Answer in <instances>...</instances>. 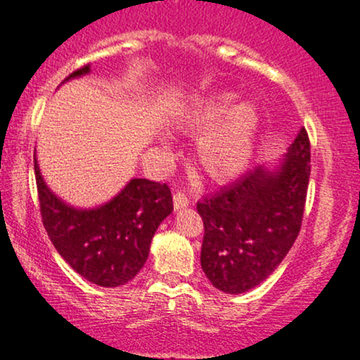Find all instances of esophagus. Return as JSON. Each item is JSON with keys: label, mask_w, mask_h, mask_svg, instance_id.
<instances>
[{"label": "esophagus", "mask_w": 360, "mask_h": 360, "mask_svg": "<svg viewBox=\"0 0 360 360\" xmlns=\"http://www.w3.org/2000/svg\"><path fill=\"white\" fill-rule=\"evenodd\" d=\"M172 201H174V210H176V212L188 208V206H189V198L186 196L184 193H176L174 198H172Z\"/></svg>", "instance_id": "obj_1"}]
</instances>
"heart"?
<instances>
[{
	"instance_id": "obj_1",
	"label": "heart",
	"mask_w": 360,
	"mask_h": 360,
	"mask_svg": "<svg viewBox=\"0 0 360 360\" xmlns=\"http://www.w3.org/2000/svg\"><path fill=\"white\" fill-rule=\"evenodd\" d=\"M235 101L233 93H217L198 101L177 118L181 131H204L196 143V162L206 177L229 181L245 171L260 127L254 101Z\"/></svg>"
}]
</instances>
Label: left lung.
I'll return each mask as SVG.
<instances>
[{
    "label": "left lung",
    "instance_id": "1",
    "mask_svg": "<svg viewBox=\"0 0 360 360\" xmlns=\"http://www.w3.org/2000/svg\"><path fill=\"white\" fill-rule=\"evenodd\" d=\"M309 171L308 134L300 128L283 159L198 203L201 267L214 288L240 295L278 269L300 233Z\"/></svg>",
    "mask_w": 360,
    "mask_h": 360
}]
</instances>
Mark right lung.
Masks as SVG:
<instances>
[{
  "label": "right lung",
  "instance_id": "1",
  "mask_svg": "<svg viewBox=\"0 0 360 360\" xmlns=\"http://www.w3.org/2000/svg\"><path fill=\"white\" fill-rule=\"evenodd\" d=\"M89 72V65H84L62 84ZM34 164L44 226L60 257L101 288H117L134 279L148 257L155 230L172 213L167 186L134 177L106 203L77 208L49 188L37 152Z\"/></svg>",
  "mask_w": 360,
  "mask_h": 360
}]
</instances>
